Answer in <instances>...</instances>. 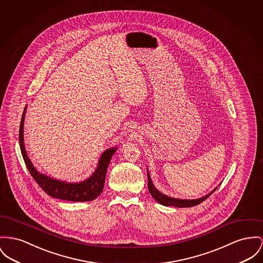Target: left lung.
Wrapping results in <instances>:
<instances>
[{
    "instance_id": "1",
    "label": "left lung",
    "mask_w": 263,
    "mask_h": 263,
    "mask_svg": "<svg viewBox=\"0 0 263 263\" xmlns=\"http://www.w3.org/2000/svg\"><path fill=\"white\" fill-rule=\"evenodd\" d=\"M147 187H148V191L152 194V196L160 204L165 205V206L172 205V206H176V208H192L194 205H197V204L201 203L203 200H205L208 197H210V195L214 193L215 190H216L215 189L214 191H212L208 195H205L201 198H198V199H177V198H173V197L166 196V195L159 193L158 191L156 190V187L154 186V184L152 182L149 175H148V171H147Z\"/></svg>"
}]
</instances>
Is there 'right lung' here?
Listing matches in <instances>:
<instances>
[{"label":"right lung","mask_w":263,"mask_h":263,"mask_svg":"<svg viewBox=\"0 0 263 263\" xmlns=\"http://www.w3.org/2000/svg\"><path fill=\"white\" fill-rule=\"evenodd\" d=\"M26 107L24 109L22 121L20 124V133H18V141L20 147L22 152V156L25 160V163L30 172L35 182L40 185V187L50 196L69 200V201H90L97 198L100 193L103 192L104 184H105V174L109 163V160L114 156L116 148H109L105 151L101 157L99 161L98 168L87 180L80 182V183H67L63 181H59L57 179H52L46 175H41L32 164L31 160L28 158L27 152L25 149L24 144V120H25Z\"/></svg>","instance_id":"right-lung-1"}]
</instances>
